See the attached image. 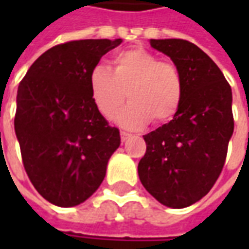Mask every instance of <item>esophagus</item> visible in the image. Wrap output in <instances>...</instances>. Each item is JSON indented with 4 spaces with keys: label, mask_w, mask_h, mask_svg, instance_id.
I'll return each mask as SVG.
<instances>
[{
    "label": "esophagus",
    "mask_w": 249,
    "mask_h": 249,
    "mask_svg": "<svg viewBox=\"0 0 249 249\" xmlns=\"http://www.w3.org/2000/svg\"><path fill=\"white\" fill-rule=\"evenodd\" d=\"M120 136H121V141H123V142H125V141L128 140V139L130 137L129 133H126V132H121V133H120Z\"/></svg>",
    "instance_id": "esophagus-1"
}]
</instances>
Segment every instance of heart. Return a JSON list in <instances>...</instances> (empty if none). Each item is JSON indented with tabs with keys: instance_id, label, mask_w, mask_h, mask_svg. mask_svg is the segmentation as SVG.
<instances>
[{
	"instance_id": "heart-1",
	"label": "heart",
	"mask_w": 249,
	"mask_h": 249,
	"mask_svg": "<svg viewBox=\"0 0 249 249\" xmlns=\"http://www.w3.org/2000/svg\"><path fill=\"white\" fill-rule=\"evenodd\" d=\"M93 104L105 119L113 117L124 103H130L117 114V123L128 129L142 128L155 120L167 123L175 117L183 100V77L178 66L144 48L119 52L110 69L93 68L89 74Z\"/></svg>"
}]
</instances>
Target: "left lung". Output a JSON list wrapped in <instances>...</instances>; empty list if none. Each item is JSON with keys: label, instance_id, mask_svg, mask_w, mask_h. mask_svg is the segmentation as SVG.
<instances>
[{"label": "left lung", "instance_id": "left-lung-1", "mask_svg": "<svg viewBox=\"0 0 249 249\" xmlns=\"http://www.w3.org/2000/svg\"><path fill=\"white\" fill-rule=\"evenodd\" d=\"M183 77V100L168 124L144 136L146 152L139 178L148 192L169 208L203 198L224 167L233 133L232 90L219 66L198 46L180 38L151 40Z\"/></svg>", "mask_w": 249, "mask_h": 249}]
</instances>
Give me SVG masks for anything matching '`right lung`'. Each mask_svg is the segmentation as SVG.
<instances>
[{
	"mask_svg": "<svg viewBox=\"0 0 249 249\" xmlns=\"http://www.w3.org/2000/svg\"><path fill=\"white\" fill-rule=\"evenodd\" d=\"M123 42L80 40L41 54L19 82L14 130L25 171L37 192L57 207L84 203L101 185L120 146V132L93 104L89 74Z\"/></svg>",
	"mask_w": 249,
	"mask_h": 249,
	"instance_id": "1",
	"label": "right lung"
}]
</instances>
